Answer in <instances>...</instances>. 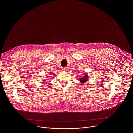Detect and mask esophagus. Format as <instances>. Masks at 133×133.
Masks as SVG:
<instances>
[{"label": "esophagus", "mask_w": 133, "mask_h": 133, "mask_svg": "<svg viewBox=\"0 0 133 133\" xmlns=\"http://www.w3.org/2000/svg\"><path fill=\"white\" fill-rule=\"evenodd\" d=\"M67 70V67H64V68H63V69H62V70H63V71H66Z\"/></svg>", "instance_id": "1"}]
</instances>
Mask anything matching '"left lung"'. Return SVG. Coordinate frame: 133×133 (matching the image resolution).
<instances>
[{"mask_svg":"<svg viewBox=\"0 0 133 133\" xmlns=\"http://www.w3.org/2000/svg\"><path fill=\"white\" fill-rule=\"evenodd\" d=\"M88 76L87 74H85L83 77L80 78V82L82 84H84L86 83L88 81Z\"/></svg>","mask_w":133,"mask_h":133,"instance_id":"left-lung-1","label":"left lung"}]
</instances>
